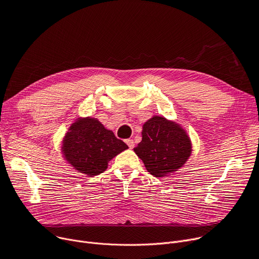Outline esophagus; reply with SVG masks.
<instances>
[{
	"instance_id": "1",
	"label": "esophagus",
	"mask_w": 259,
	"mask_h": 259,
	"mask_svg": "<svg viewBox=\"0 0 259 259\" xmlns=\"http://www.w3.org/2000/svg\"><path fill=\"white\" fill-rule=\"evenodd\" d=\"M126 143L128 144L129 149H133V147H134V141H133L132 139H127V140H126Z\"/></svg>"
}]
</instances>
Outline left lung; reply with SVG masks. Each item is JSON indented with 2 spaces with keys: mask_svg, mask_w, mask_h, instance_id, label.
I'll list each match as a JSON object with an SVG mask.
<instances>
[{
  "mask_svg": "<svg viewBox=\"0 0 259 259\" xmlns=\"http://www.w3.org/2000/svg\"><path fill=\"white\" fill-rule=\"evenodd\" d=\"M142 139L134 153L155 177H165L182 168L192 156V140L182 126L163 116H153L142 125Z\"/></svg>",
  "mask_w": 259,
  "mask_h": 259,
  "instance_id": "8db88e82",
  "label": "left lung"
}]
</instances>
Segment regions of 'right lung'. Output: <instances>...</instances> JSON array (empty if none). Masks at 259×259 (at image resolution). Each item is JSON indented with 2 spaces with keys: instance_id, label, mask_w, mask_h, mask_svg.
I'll return each instance as SVG.
<instances>
[{
  "instance_id": "1",
  "label": "right lung",
  "mask_w": 259,
  "mask_h": 259,
  "mask_svg": "<svg viewBox=\"0 0 259 259\" xmlns=\"http://www.w3.org/2000/svg\"><path fill=\"white\" fill-rule=\"evenodd\" d=\"M128 149L114 132L96 118L78 117L61 142L63 159L77 172L96 176L107 169L109 161Z\"/></svg>"
}]
</instances>
